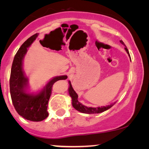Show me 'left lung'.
Segmentation results:
<instances>
[{"label": "left lung", "instance_id": "left-lung-1", "mask_svg": "<svg viewBox=\"0 0 149 149\" xmlns=\"http://www.w3.org/2000/svg\"><path fill=\"white\" fill-rule=\"evenodd\" d=\"M120 42L121 44H123V45L124 42H123V40H120ZM125 49L126 51V52L127 53L128 56H130V55L129 53V51L127 49V47H125ZM130 60H131V58H130ZM69 87H68V93L70 96L72 98V107L74 108L77 111H78L81 113H85V114H96V113H102V112L107 111V110L111 109V108L113 107V106L115 104L116 102H114L111 104L106 106V107H97V108H93V107H87L86 106H84L82 104L81 102H79L78 100V95L77 93L75 92V91L74 90V89L72 88V85H71L70 81H69Z\"/></svg>", "mask_w": 149, "mask_h": 149}]
</instances>
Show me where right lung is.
<instances>
[{
    "label": "right lung",
    "mask_w": 149,
    "mask_h": 149,
    "mask_svg": "<svg viewBox=\"0 0 149 149\" xmlns=\"http://www.w3.org/2000/svg\"><path fill=\"white\" fill-rule=\"evenodd\" d=\"M38 35V34H35L30 36L17 51L12 64L9 81L10 93L15 109L20 116L32 121H41L48 117V102L53 85L56 81L68 78L66 75L55 77L38 93L28 92L29 84L23 68V60L27 53V48L31 45Z\"/></svg>",
    "instance_id": "1"
}]
</instances>
